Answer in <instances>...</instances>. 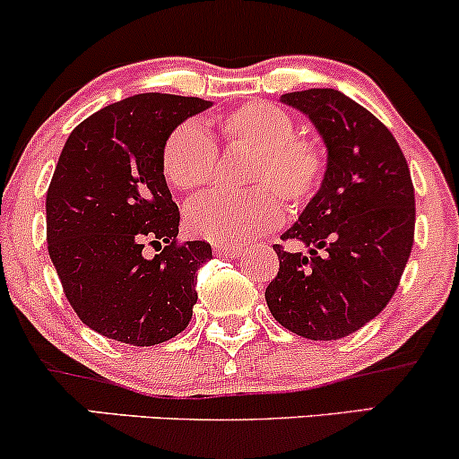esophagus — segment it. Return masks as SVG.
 <instances>
[{
    "instance_id": "34e87169",
    "label": "esophagus",
    "mask_w": 459,
    "mask_h": 459,
    "mask_svg": "<svg viewBox=\"0 0 459 459\" xmlns=\"http://www.w3.org/2000/svg\"><path fill=\"white\" fill-rule=\"evenodd\" d=\"M213 252L218 256H229V259H235V256H239L241 252H244V246H224V244H218V246H213Z\"/></svg>"
}]
</instances>
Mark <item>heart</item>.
<instances>
[{"label":"heart","instance_id":"obj_1","mask_svg":"<svg viewBox=\"0 0 459 459\" xmlns=\"http://www.w3.org/2000/svg\"><path fill=\"white\" fill-rule=\"evenodd\" d=\"M226 146L252 149L246 192H213L187 204L186 226L194 237L213 244H246L281 224L284 207H307L328 172L319 142L296 135L298 125L282 108L250 101L215 123ZM218 146L196 123H183L168 135L161 170L172 187L196 192L213 181Z\"/></svg>","mask_w":459,"mask_h":459}]
</instances>
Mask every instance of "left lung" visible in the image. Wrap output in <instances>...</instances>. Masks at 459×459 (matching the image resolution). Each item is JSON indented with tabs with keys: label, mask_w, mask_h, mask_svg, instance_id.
<instances>
[{
	"label": "left lung",
	"mask_w": 459,
	"mask_h": 459,
	"mask_svg": "<svg viewBox=\"0 0 459 459\" xmlns=\"http://www.w3.org/2000/svg\"><path fill=\"white\" fill-rule=\"evenodd\" d=\"M328 149L319 192L282 241L281 270L267 284L273 319L310 341H336L382 313L414 244V187L397 140L368 109L334 88L287 92Z\"/></svg>",
	"instance_id": "8db88e82"
}]
</instances>
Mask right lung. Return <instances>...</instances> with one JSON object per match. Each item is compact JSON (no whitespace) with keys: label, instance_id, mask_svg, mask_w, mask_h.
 Instances as JSON below:
<instances>
[{"label":"right lung","instance_id":"right-lung-1","mask_svg":"<svg viewBox=\"0 0 459 459\" xmlns=\"http://www.w3.org/2000/svg\"><path fill=\"white\" fill-rule=\"evenodd\" d=\"M207 108L198 97L135 94L79 123L60 152L47 189V250L77 317L108 339L157 345L192 319L196 272L213 255L207 241L178 244L161 151ZM144 243L160 250L152 260Z\"/></svg>","mask_w":459,"mask_h":459}]
</instances>
